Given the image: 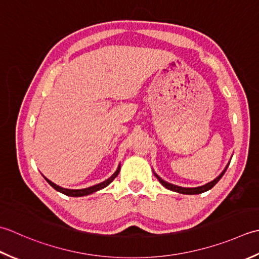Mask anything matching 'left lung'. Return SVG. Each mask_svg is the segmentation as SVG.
<instances>
[{
	"label": "left lung",
	"mask_w": 259,
	"mask_h": 259,
	"mask_svg": "<svg viewBox=\"0 0 259 259\" xmlns=\"http://www.w3.org/2000/svg\"><path fill=\"white\" fill-rule=\"evenodd\" d=\"M228 166H229V164L226 166V168L223 171V173H221L218 178H215L213 181H211V182H209L207 184H204V186L198 187V188H182V187L173 186V184L167 183L164 180H162V179L159 176H156L155 173H154V176L157 178V180L161 182V184H162L163 187H165L168 190H172V191H174V192H179V193H182V194H199V193H202V192L208 191V190H210L211 188L214 187L215 183H218V181L220 180V179L223 178V176L225 174V172L227 171V167H228Z\"/></svg>",
	"instance_id": "1"
}]
</instances>
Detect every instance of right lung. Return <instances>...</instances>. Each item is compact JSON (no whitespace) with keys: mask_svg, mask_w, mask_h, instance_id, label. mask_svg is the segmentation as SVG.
Returning <instances> with one entry per match:
<instances>
[{"mask_svg":"<svg viewBox=\"0 0 259 259\" xmlns=\"http://www.w3.org/2000/svg\"><path fill=\"white\" fill-rule=\"evenodd\" d=\"M120 171V165L117 167V170H116V172L113 174L112 177H110L109 179H107L106 181H104L102 183H98L96 184V186H93L91 188H86V189H80V190H71V189H65V188H61L59 186H57V184H55L54 182H51L50 180H48V179L45 178L47 182H48L50 186L54 188L55 190H57V191H59L63 194H66V196H69V197H82V196H87V194H92L94 192L98 191V190H102L104 189L105 187H107L108 184L112 182L114 179L118 176V173Z\"/></svg>","mask_w":259,"mask_h":259,"instance_id":"right-lung-1","label":"right lung"}]
</instances>
